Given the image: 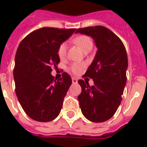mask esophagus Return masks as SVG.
I'll list each match as a JSON object with an SVG mask.
<instances>
[{
	"label": "esophagus",
	"mask_w": 147,
	"mask_h": 147,
	"mask_svg": "<svg viewBox=\"0 0 147 147\" xmlns=\"http://www.w3.org/2000/svg\"><path fill=\"white\" fill-rule=\"evenodd\" d=\"M71 80H72V84H77V82H78L77 79H76V78H72Z\"/></svg>",
	"instance_id": "esophagus-1"
}]
</instances>
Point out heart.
<instances>
[{
	"label": "heart",
	"instance_id": "1",
	"mask_svg": "<svg viewBox=\"0 0 147 147\" xmlns=\"http://www.w3.org/2000/svg\"><path fill=\"white\" fill-rule=\"evenodd\" d=\"M74 43L80 48V49L85 52L86 50L89 49H92L93 43L91 38L88 37L87 36H79L74 39ZM67 53V44L66 43H62L60 44L57 50V54L59 56V58H63L66 56ZM84 64L82 63H74L71 66V70L72 71L75 73H80L82 71L84 68Z\"/></svg>",
	"mask_w": 147,
	"mask_h": 147
}]
</instances>
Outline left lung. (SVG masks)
Masks as SVG:
<instances>
[{
	"mask_svg": "<svg viewBox=\"0 0 147 147\" xmlns=\"http://www.w3.org/2000/svg\"><path fill=\"white\" fill-rule=\"evenodd\" d=\"M76 33L91 36L98 51L84 76L93 80L94 85L79 80L82 91L78 96L82 113L94 123L110 119L122 101L127 83L128 59L123 42L103 26L77 29Z\"/></svg>",
	"mask_w": 147,
	"mask_h": 147,
	"instance_id": "left-lung-1",
	"label": "left lung"
}]
</instances>
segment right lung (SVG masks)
<instances>
[{
  "label": "right lung",
  "mask_w": 147,
  "mask_h": 147,
  "mask_svg": "<svg viewBox=\"0 0 147 147\" xmlns=\"http://www.w3.org/2000/svg\"><path fill=\"white\" fill-rule=\"evenodd\" d=\"M76 28H42L28 34L18 46L13 77L16 94L24 112L38 122H50L59 115L71 84L68 74L54 80L52 67L59 63L57 50Z\"/></svg>",
  "instance_id": "1"
}]
</instances>
